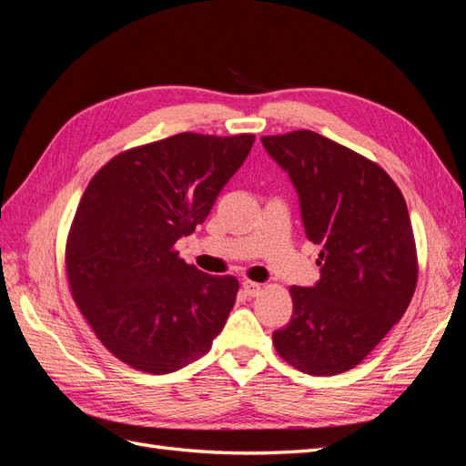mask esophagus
Listing matches in <instances>:
<instances>
[{"label":"esophagus","instance_id":"1","mask_svg":"<svg viewBox=\"0 0 466 466\" xmlns=\"http://www.w3.org/2000/svg\"><path fill=\"white\" fill-rule=\"evenodd\" d=\"M243 289H245V293H247V295H250V298H255V295H258V293H260L262 286H260V284H257V281L245 279V281H243Z\"/></svg>","mask_w":466,"mask_h":466}]
</instances>
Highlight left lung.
<instances>
[{
	"label": "left lung",
	"mask_w": 466,
	"mask_h": 466,
	"mask_svg": "<svg viewBox=\"0 0 466 466\" xmlns=\"http://www.w3.org/2000/svg\"><path fill=\"white\" fill-rule=\"evenodd\" d=\"M299 194L320 279L291 286V320L272 334L281 360L315 377L356 368L410 305L418 258L404 196L377 163L311 130L264 136Z\"/></svg>",
	"instance_id": "left-lung-1"
}]
</instances>
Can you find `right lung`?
Returning a JSON list of instances; mask_svg holds the SVG:
<instances>
[{
  "instance_id": "add662e5",
  "label": "right lung",
  "mask_w": 466,
  "mask_h": 466,
  "mask_svg": "<svg viewBox=\"0 0 466 466\" xmlns=\"http://www.w3.org/2000/svg\"><path fill=\"white\" fill-rule=\"evenodd\" d=\"M255 144L182 132L112 157L81 196L66 243L69 289L98 340L137 371L173 373L208 354L238 291L178 258Z\"/></svg>"
}]
</instances>
